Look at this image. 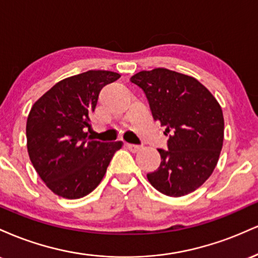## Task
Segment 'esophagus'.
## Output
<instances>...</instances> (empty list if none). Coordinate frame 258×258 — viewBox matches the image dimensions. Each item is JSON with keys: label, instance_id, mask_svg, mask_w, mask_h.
Segmentation results:
<instances>
[{"label": "esophagus", "instance_id": "34e87169", "mask_svg": "<svg viewBox=\"0 0 258 258\" xmlns=\"http://www.w3.org/2000/svg\"><path fill=\"white\" fill-rule=\"evenodd\" d=\"M126 148L128 150H131L132 153H137L139 149H141V147L139 146H136V144H128V143H126Z\"/></svg>", "mask_w": 258, "mask_h": 258}]
</instances>
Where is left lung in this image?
I'll use <instances>...</instances> for the list:
<instances>
[{"label":"left lung","mask_w":258,"mask_h":258,"mask_svg":"<svg viewBox=\"0 0 258 258\" xmlns=\"http://www.w3.org/2000/svg\"><path fill=\"white\" fill-rule=\"evenodd\" d=\"M131 82L146 93L154 120L168 136L167 150L158 149L161 162L148 180L167 197L197 190L214 172L223 146L221 105L197 79L164 68L137 73Z\"/></svg>","instance_id":"8db88e82"}]
</instances>
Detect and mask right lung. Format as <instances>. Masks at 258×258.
<instances>
[{
    "label": "right lung",
    "mask_w": 258,
    "mask_h": 258,
    "mask_svg": "<svg viewBox=\"0 0 258 258\" xmlns=\"http://www.w3.org/2000/svg\"><path fill=\"white\" fill-rule=\"evenodd\" d=\"M120 74L88 70L59 81L32 105L26 121L32 166L54 194L79 199L103 179L121 142L90 141V116L99 92Z\"/></svg>",
    "instance_id": "obj_1"
}]
</instances>
